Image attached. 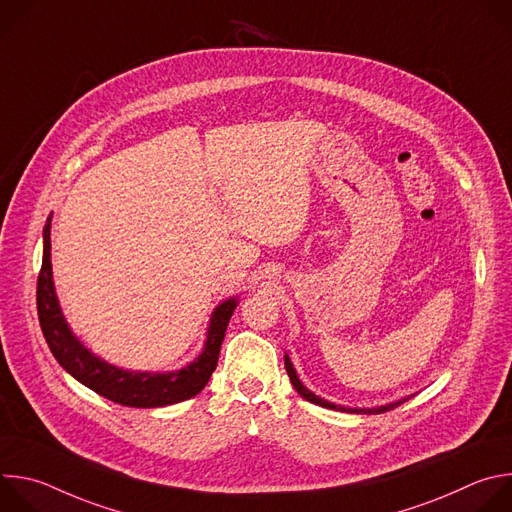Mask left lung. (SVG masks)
Segmentation results:
<instances>
[{
    "label": "left lung",
    "mask_w": 512,
    "mask_h": 512,
    "mask_svg": "<svg viewBox=\"0 0 512 512\" xmlns=\"http://www.w3.org/2000/svg\"><path fill=\"white\" fill-rule=\"evenodd\" d=\"M285 371H287V375H289L291 385H294V389H296V391H298L306 401L316 403V405L326 407V409H336V411H344V413H385V411H391V409L399 407L403 401H407V399H403V401H397V403H391V405H383V407H373V409H352V407H342V405L328 403L326 399H320L318 395H314L312 391H308V389L300 383V379H298V375H296L294 367H291V362H289V358H287V356H285Z\"/></svg>",
    "instance_id": "left-lung-1"
}]
</instances>
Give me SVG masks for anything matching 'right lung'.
<instances>
[{"mask_svg": "<svg viewBox=\"0 0 512 512\" xmlns=\"http://www.w3.org/2000/svg\"><path fill=\"white\" fill-rule=\"evenodd\" d=\"M36 306L42 334L60 362V367L81 381L85 387L93 389L101 397L125 405V407H164L172 403L186 401L198 395L210 375L216 369L218 352L237 308V300H227L218 306L210 320L208 338L204 344V352L190 362L186 369L176 373H133L121 371L113 364L91 354L70 332L64 316L60 312L54 283H52V263H50V218L44 227V257L38 275V291H36Z\"/></svg>", "mask_w": 512, "mask_h": 512, "instance_id": "right-lung-1", "label": "right lung"}]
</instances>
